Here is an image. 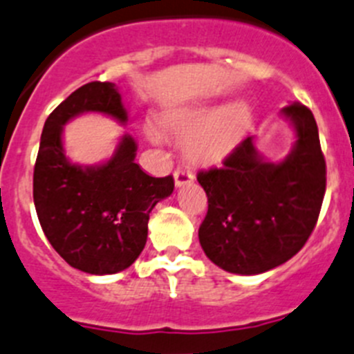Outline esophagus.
I'll return each instance as SVG.
<instances>
[{
    "instance_id": "34e87169",
    "label": "esophagus",
    "mask_w": 354,
    "mask_h": 354,
    "mask_svg": "<svg viewBox=\"0 0 354 354\" xmlns=\"http://www.w3.org/2000/svg\"><path fill=\"white\" fill-rule=\"evenodd\" d=\"M173 176H174V183H176V187H183V185L192 183L194 181V173L190 169H187V167H176Z\"/></svg>"
}]
</instances>
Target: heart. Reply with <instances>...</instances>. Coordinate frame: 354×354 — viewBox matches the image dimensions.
<instances>
[{"label": "heart", "mask_w": 354, "mask_h": 354, "mask_svg": "<svg viewBox=\"0 0 354 354\" xmlns=\"http://www.w3.org/2000/svg\"><path fill=\"white\" fill-rule=\"evenodd\" d=\"M252 122V111L246 102L232 101L214 106L209 101H199L166 117L167 131L183 141L185 157L194 164L213 166L229 157L246 136ZM151 141H158L153 131H148Z\"/></svg>", "instance_id": "b5f03b06"}]
</instances>
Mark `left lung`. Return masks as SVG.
Here are the masks:
<instances>
[{
  "label": "left lung",
  "mask_w": 354,
  "mask_h": 354,
  "mask_svg": "<svg viewBox=\"0 0 354 354\" xmlns=\"http://www.w3.org/2000/svg\"><path fill=\"white\" fill-rule=\"evenodd\" d=\"M281 115L297 138L283 160H266L250 136L222 167L197 174L207 196L201 246L227 272L253 276L281 266L302 250L318 222L326 187L318 125L300 102Z\"/></svg>",
  "instance_id": "8db88e82"
}]
</instances>
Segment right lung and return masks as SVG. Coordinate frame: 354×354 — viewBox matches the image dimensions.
<instances>
[{
    "mask_svg": "<svg viewBox=\"0 0 354 354\" xmlns=\"http://www.w3.org/2000/svg\"><path fill=\"white\" fill-rule=\"evenodd\" d=\"M82 113L127 122L122 95L111 82H91L66 97L43 125L32 199L55 252L82 272L104 276L127 269L140 257L151 209L173 194L174 180L145 173L134 162L138 145L129 134L106 162L73 164L66 157L62 127Z\"/></svg>",
    "mask_w": 354,
    "mask_h": 354,
    "instance_id": "1",
    "label": "right lung"
}]
</instances>
